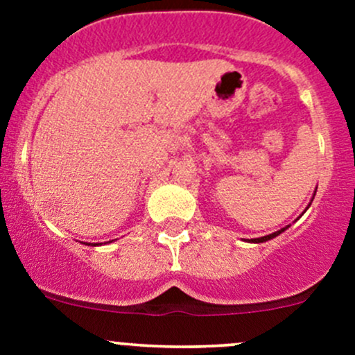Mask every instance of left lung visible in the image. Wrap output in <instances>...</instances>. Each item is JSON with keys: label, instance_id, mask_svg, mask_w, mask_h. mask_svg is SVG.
<instances>
[{"label": "left lung", "instance_id": "8db88e82", "mask_svg": "<svg viewBox=\"0 0 355 355\" xmlns=\"http://www.w3.org/2000/svg\"><path fill=\"white\" fill-rule=\"evenodd\" d=\"M314 196H316V191H314ZM313 199H314V198H313ZM309 206H311V202H309ZM309 206H307V207H309ZM307 207H306V209H307ZM306 209H304V211H306ZM288 227H290V225H288ZM288 227L282 228V230H278V232H273V234H270V235H264V237H259V239H250V241H249V242H252V244H261V242H266V241H271V239L278 237V235H280V234H282V232H285V230H287V228H288Z\"/></svg>", "mask_w": 355, "mask_h": 355}]
</instances>
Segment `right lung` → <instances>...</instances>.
<instances>
[{
	"instance_id": "1",
	"label": "right lung",
	"mask_w": 355,
	"mask_h": 355,
	"mask_svg": "<svg viewBox=\"0 0 355 355\" xmlns=\"http://www.w3.org/2000/svg\"><path fill=\"white\" fill-rule=\"evenodd\" d=\"M94 245H98V244H94Z\"/></svg>"
}]
</instances>
